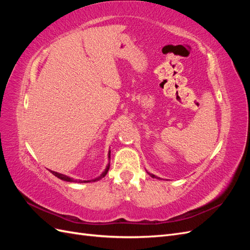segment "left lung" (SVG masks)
<instances>
[{
  "label": "left lung",
  "instance_id": "obj_1",
  "mask_svg": "<svg viewBox=\"0 0 250 250\" xmlns=\"http://www.w3.org/2000/svg\"><path fill=\"white\" fill-rule=\"evenodd\" d=\"M149 174V175L151 176V177H153V178H158L157 176H155V175H153V174H150V173H148Z\"/></svg>",
  "mask_w": 250,
  "mask_h": 250
}]
</instances>
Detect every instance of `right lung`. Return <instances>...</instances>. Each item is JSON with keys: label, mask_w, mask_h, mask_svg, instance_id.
<instances>
[{"label": "right lung", "mask_w": 250, "mask_h": 250, "mask_svg": "<svg viewBox=\"0 0 250 250\" xmlns=\"http://www.w3.org/2000/svg\"><path fill=\"white\" fill-rule=\"evenodd\" d=\"M110 160V150L108 151V161ZM109 166H110V164H109V162H108V164H107V166H106V168H105V170L100 174V176H98V177H96V178H94V179H90V180H80V179H74V178H72V177H69V176H66V175H64V174H62V173H58V172H55V171H51V173L53 174V175H55L57 178H59V179H62V180H64V181H69V183H80V184H83V183H94V181H98V180H100L101 178H103L105 175H106L107 174V172H108V169H109Z\"/></svg>", "instance_id": "obj_1"}]
</instances>
